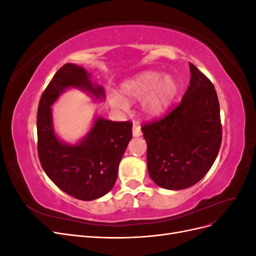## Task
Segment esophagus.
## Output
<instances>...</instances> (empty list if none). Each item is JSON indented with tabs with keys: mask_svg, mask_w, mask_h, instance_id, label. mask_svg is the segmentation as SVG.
Masks as SVG:
<instances>
[{
	"mask_svg": "<svg viewBox=\"0 0 256 256\" xmlns=\"http://www.w3.org/2000/svg\"><path fill=\"white\" fill-rule=\"evenodd\" d=\"M141 134H142V131H141L140 126H138V124H134L132 127V136L136 138V136H140Z\"/></svg>",
	"mask_w": 256,
	"mask_h": 256,
	"instance_id": "1",
	"label": "esophagus"
}]
</instances>
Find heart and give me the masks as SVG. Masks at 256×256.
I'll use <instances>...</instances> for the list:
<instances>
[{
    "mask_svg": "<svg viewBox=\"0 0 256 256\" xmlns=\"http://www.w3.org/2000/svg\"><path fill=\"white\" fill-rule=\"evenodd\" d=\"M118 92H110L108 100L116 110L127 111L128 100H142V110L150 118H159L171 106L178 85L172 76H162L157 72H145L124 82Z\"/></svg>",
    "mask_w": 256,
    "mask_h": 256,
    "instance_id": "b5f03b06",
    "label": "heart"
}]
</instances>
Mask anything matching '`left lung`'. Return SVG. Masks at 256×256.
Returning <instances> with one entry per match:
<instances>
[{"label":"left lung","mask_w":256,"mask_h":256,"mask_svg":"<svg viewBox=\"0 0 256 256\" xmlns=\"http://www.w3.org/2000/svg\"><path fill=\"white\" fill-rule=\"evenodd\" d=\"M190 85L180 104L157 122L142 127L147 170L168 190L198 182L218 156L222 141L219 100L212 83L191 63Z\"/></svg>","instance_id":"obj_1"}]
</instances>
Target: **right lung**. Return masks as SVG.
Wrapping results in <instances>:
<instances>
[{
	"label": "right lung",
	"mask_w": 256,
	"mask_h": 256,
	"mask_svg": "<svg viewBox=\"0 0 256 256\" xmlns=\"http://www.w3.org/2000/svg\"><path fill=\"white\" fill-rule=\"evenodd\" d=\"M70 88L104 102V90L90 74L68 63L54 74L42 92L37 112L38 157L44 173L67 194L92 200L111 191L118 180L120 159L132 138V124L112 122L96 115L88 132L76 144L60 138L54 129L51 106Z\"/></svg>",
	"instance_id": "right-lung-1"
}]
</instances>
